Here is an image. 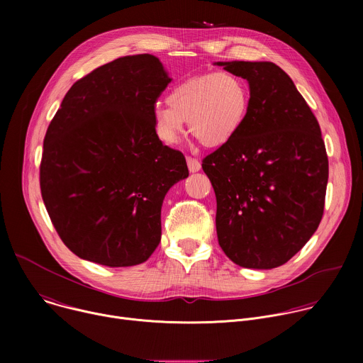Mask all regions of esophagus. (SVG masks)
Wrapping results in <instances>:
<instances>
[{"instance_id": "1", "label": "esophagus", "mask_w": 363, "mask_h": 363, "mask_svg": "<svg viewBox=\"0 0 363 363\" xmlns=\"http://www.w3.org/2000/svg\"><path fill=\"white\" fill-rule=\"evenodd\" d=\"M186 164H188V169L189 172H198L201 169V162L192 157L186 158Z\"/></svg>"}]
</instances>
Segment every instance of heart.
Listing matches in <instances>:
<instances>
[{
    "instance_id": "heart-1",
    "label": "heart",
    "mask_w": 363,
    "mask_h": 363,
    "mask_svg": "<svg viewBox=\"0 0 363 363\" xmlns=\"http://www.w3.org/2000/svg\"><path fill=\"white\" fill-rule=\"evenodd\" d=\"M168 106L155 105L153 128L165 145L184 133V122L203 146L230 142L241 129L250 106L248 84L237 74L213 72L178 83L167 97Z\"/></svg>"
}]
</instances>
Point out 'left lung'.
I'll return each mask as SVG.
<instances>
[{"instance_id":"8db88e82","label":"left lung","mask_w":363,"mask_h":363,"mask_svg":"<svg viewBox=\"0 0 363 363\" xmlns=\"http://www.w3.org/2000/svg\"><path fill=\"white\" fill-rule=\"evenodd\" d=\"M245 79L240 132L202 160L217 198V237L231 262L274 269L301 250L325 210L329 161L319 122L272 62H218Z\"/></svg>"}]
</instances>
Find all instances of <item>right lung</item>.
Wrapping results in <instances>:
<instances>
[{"mask_svg": "<svg viewBox=\"0 0 363 363\" xmlns=\"http://www.w3.org/2000/svg\"><path fill=\"white\" fill-rule=\"evenodd\" d=\"M171 79L152 55L116 59L79 79L50 122L40 164L48 217L84 260L128 267L161 241L168 189L188 177L152 112Z\"/></svg>", "mask_w": 363, "mask_h": 363, "instance_id": "1", "label": "right lung"}]
</instances>
